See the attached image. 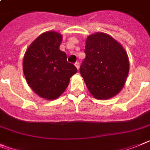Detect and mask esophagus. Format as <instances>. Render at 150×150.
Segmentation results:
<instances>
[{
    "label": "esophagus",
    "instance_id": "obj_1",
    "mask_svg": "<svg viewBox=\"0 0 150 150\" xmlns=\"http://www.w3.org/2000/svg\"><path fill=\"white\" fill-rule=\"evenodd\" d=\"M74 65H75V67H76V69H77V70H79V67H80V66H79V63L76 62V63H75V64H74Z\"/></svg>",
    "mask_w": 150,
    "mask_h": 150
}]
</instances>
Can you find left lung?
<instances>
[{"instance_id": "8db88e82", "label": "left lung", "mask_w": 150, "mask_h": 150, "mask_svg": "<svg viewBox=\"0 0 150 150\" xmlns=\"http://www.w3.org/2000/svg\"><path fill=\"white\" fill-rule=\"evenodd\" d=\"M86 58L80 66L89 93L97 99H108L120 93L129 73L125 49L111 35L96 33L86 40Z\"/></svg>"}]
</instances>
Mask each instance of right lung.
I'll use <instances>...</instances> for the list:
<instances>
[{
  "instance_id": "right-lung-1",
  "label": "right lung",
  "mask_w": 150,
  "mask_h": 150,
  "mask_svg": "<svg viewBox=\"0 0 150 150\" xmlns=\"http://www.w3.org/2000/svg\"><path fill=\"white\" fill-rule=\"evenodd\" d=\"M61 42L62 35L57 32L42 33L26 49L23 61L28 85L48 100L58 98L77 72L76 67L67 62L66 53L60 50Z\"/></svg>"
}]
</instances>
